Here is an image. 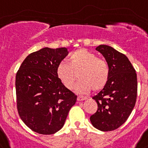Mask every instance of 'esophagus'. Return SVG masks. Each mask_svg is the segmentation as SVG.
<instances>
[{
	"instance_id": "obj_1",
	"label": "esophagus",
	"mask_w": 148,
	"mask_h": 148,
	"mask_svg": "<svg viewBox=\"0 0 148 148\" xmlns=\"http://www.w3.org/2000/svg\"><path fill=\"white\" fill-rule=\"evenodd\" d=\"M87 97H83V96H78L77 97V101H83L84 100H86Z\"/></svg>"
}]
</instances>
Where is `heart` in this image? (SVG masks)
<instances>
[{
  "label": "heart",
  "instance_id": "b5f03b06",
  "mask_svg": "<svg viewBox=\"0 0 148 148\" xmlns=\"http://www.w3.org/2000/svg\"><path fill=\"white\" fill-rule=\"evenodd\" d=\"M79 80L76 89L79 93L86 94L102 89L107 83L110 69L106 60L97 57L86 49H78L70 56L69 62H60L56 74L62 83L69 89L74 88L77 74Z\"/></svg>",
  "mask_w": 148,
  "mask_h": 148
}]
</instances>
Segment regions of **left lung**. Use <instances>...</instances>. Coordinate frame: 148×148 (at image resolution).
<instances>
[{
	"label": "left lung",
	"mask_w": 148,
	"mask_h": 148,
	"mask_svg": "<svg viewBox=\"0 0 148 148\" xmlns=\"http://www.w3.org/2000/svg\"><path fill=\"white\" fill-rule=\"evenodd\" d=\"M96 50L104 56L110 77L103 88L92 97L97 110L90 121L96 129L106 132L121 127L133 111L137 97V75L124 54L105 45Z\"/></svg>",
	"instance_id": "left-lung-1"
}]
</instances>
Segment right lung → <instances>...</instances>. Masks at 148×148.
<instances>
[{
    "label": "right lung",
    "instance_id": "obj_1",
    "mask_svg": "<svg viewBox=\"0 0 148 148\" xmlns=\"http://www.w3.org/2000/svg\"><path fill=\"white\" fill-rule=\"evenodd\" d=\"M66 47H44L28 55L15 77L19 116L29 129L51 135L63 127L77 95L64 86L56 74Z\"/></svg>",
    "mask_w": 148,
    "mask_h": 148
}]
</instances>
